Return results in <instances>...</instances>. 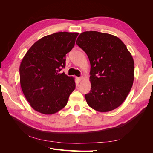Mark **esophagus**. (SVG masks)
I'll use <instances>...</instances> for the list:
<instances>
[{
  "instance_id": "esophagus-1",
  "label": "esophagus",
  "mask_w": 153,
  "mask_h": 153,
  "mask_svg": "<svg viewBox=\"0 0 153 153\" xmlns=\"http://www.w3.org/2000/svg\"><path fill=\"white\" fill-rule=\"evenodd\" d=\"M77 80L78 81V82H80L82 80H83V76H80V77H77Z\"/></svg>"
}]
</instances>
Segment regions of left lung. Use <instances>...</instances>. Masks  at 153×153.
<instances>
[{"instance_id":"left-lung-1","label":"left lung","mask_w":153,"mask_h":153,"mask_svg":"<svg viewBox=\"0 0 153 153\" xmlns=\"http://www.w3.org/2000/svg\"><path fill=\"white\" fill-rule=\"evenodd\" d=\"M76 43L91 64V90L85 94L90 107L101 112L117 108L126 100L134 80V61L117 37L97 31L82 32Z\"/></svg>"}]
</instances>
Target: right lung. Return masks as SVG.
Returning <instances> with one entry per match:
<instances>
[{"label": "right lung", "instance_id": "obj_1", "mask_svg": "<svg viewBox=\"0 0 153 153\" xmlns=\"http://www.w3.org/2000/svg\"><path fill=\"white\" fill-rule=\"evenodd\" d=\"M78 32H59L41 38L32 46L20 66V81L31 107L43 114L62 109L75 89L74 78L60 73L66 55L75 46Z\"/></svg>", "mask_w": 153, "mask_h": 153}]
</instances>
